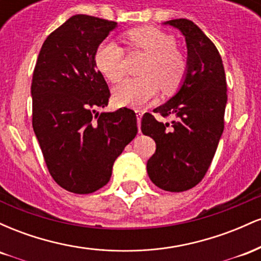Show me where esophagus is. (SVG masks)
Masks as SVG:
<instances>
[{
	"instance_id": "1",
	"label": "esophagus",
	"mask_w": 261,
	"mask_h": 261,
	"mask_svg": "<svg viewBox=\"0 0 261 261\" xmlns=\"http://www.w3.org/2000/svg\"><path fill=\"white\" fill-rule=\"evenodd\" d=\"M135 113H136V115H137V125H139V130H140V122H141V118H142V115H143V110L136 109L135 110Z\"/></svg>"
}]
</instances>
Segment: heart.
<instances>
[{"label": "heart", "instance_id": "1", "mask_svg": "<svg viewBox=\"0 0 261 261\" xmlns=\"http://www.w3.org/2000/svg\"><path fill=\"white\" fill-rule=\"evenodd\" d=\"M131 50L148 55L141 68L142 77L127 79L114 88V98L121 106L142 107L157 95L158 89L173 93L180 87L188 70V62L174 46L175 40L168 33L152 27L131 29L126 33ZM95 65L108 80L119 82L125 73L124 49L113 39L98 45Z\"/></svg>", "mask_w": 261, "mask_h": 261}]
</instances>
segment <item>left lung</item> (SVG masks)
Wrapping results in <instances>:
<instances>
[{
    "mask_svg": "<svg viewBox=\"0 0 261 261\" xmlns=\"http://www.w3.org/2000/svg\"><path fill=\"white\" fill-rule=\"evenodd\" d=\"M164 24L185 37L188 70L175 95L153 110L174 116L172 122L146 113L141 130L155 142L147 161L149 179L163 190L180 193L199 184L208 170L223 133L227 82L217 47L195 23L180 18Z\"/></svg>",
    "mask_w": 261,
    "mask_h": 261,
    "instance_id": "obj_1",
    "label": "left lung"
}]
</instances>
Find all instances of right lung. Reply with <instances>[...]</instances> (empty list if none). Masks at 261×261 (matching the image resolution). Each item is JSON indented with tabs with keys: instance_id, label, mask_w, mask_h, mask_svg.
I'll list each match as a JSON object with an SVG mask.
<instances>
[{
	"instance_id": "obj_1",
	"label": "right lung",
	"mask_w": 261,
	"mask_h": 261,
	"mask_svg": "<svg viewBox=\"0 0 261 261\" xmlns=\"http://www.w3.org/2000/svg\"><path fill=\"white\" fill-rule=\"evenodd\" d=\"M116 24L86 14L68 18L44 41L33 72V128L49 173L70 193L103 188L137 134L134 110L97 113L110 91L94 54Z\"/></svg>"
}]
</instances>
